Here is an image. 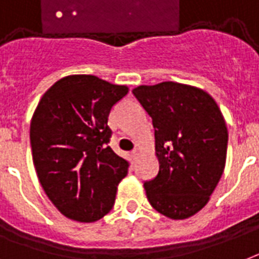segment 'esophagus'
Wrapping results in <instances>:
<instances>
[{"instance_id": "1", "label": "esophagus", "mask_w": 259, "mask_h": 259, "mask_svg": "<svg viewBox=\"0 0 259 259\" xmlns=\"http://www.w3.org/2000/svg\"><path fill=\"white\" fill-rule=\"evenodd\" d=\"M140 154H141V149L140 148H135L133 151H132V156H133V159L139 158Z\"/></svg>"}]
</instances>
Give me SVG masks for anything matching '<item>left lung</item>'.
I'll use <instances>...</instances> for the list:
<instances>
[{
    "instance_id": "1",
    "label": "left lung",
    "mask_w": 259,
    "mask_h": 259,
    "mask_svg": "<svg viewBox=\"0 0 259 259\" xmlns=\"http://www.w3.org/2000/svg\"><path fill=\"white\" fill-rule=\"evenodd\" d=\"M133 93L152 118L158 176L144 184L151 206L185 220L210 200L227 162L228 129L220 107L196 86L160 82Z\"/></svg>"
}]
</instances>
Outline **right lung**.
I'll return each instance as SVG.
<instances>
[{"instance_id":"1","label":"right lung","mask_w":259,"mask_h":259,"mask_svg":"<svg viewBox=\"0 0 259 259\" xmlns=\"http://www.w3.org/2000/svg\"><path fill=\"white\" fill-rule=\"evenodd\" d=\"M95 75H68L48 89L30 123L32 162L55 207L72 221L95 222L114 206L129 163L112 151L108 115L127 95Z\"/></svg>"}]
</instances>
